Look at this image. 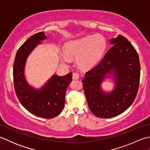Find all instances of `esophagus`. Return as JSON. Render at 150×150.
Here are the masks:
<instances>
[{"label":"esophagus","instance_id":"obj_1","mask_svg":"<svg viewBox=\"0 0 150 150\" xmlns=\"http://www.w3.org/2000/svg\"><path fill=\"white\" fill-rule=\"evenodd\" d=\"M79 78H80V75H79V73H73V79H74V80H77V79H79Z\"/></svg>","mask_w":150,"mask_h":150}]
</instances>
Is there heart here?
I'll return each mask as SVG.
<instances>
[{"label": "heart", "mask_w": 150, "mask_h": 150, "mask_svg": "<svg viewBox=\"0 0 150 150\" xmlns=\"http://www.w3.org/2000/svg\"><path fill=\"white\" fill-rule=\"evenodd\" d=\"M106 40L100 34L90 35L69 41L64 46L65 55L71 59H77L79 66L82 68H91L99 62L106 48ZM65 61L68 59L63 56Z\"/></svg>", "instance_id": "1"}]
</instances>
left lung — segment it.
Listing matches in <instances>:
<instances>
[{
	"mask_svg": "<svg viewBox=\"0 0 150 150\" xmlns=\"http://www.w3.org/2000/svg\"><path fill=\"white\" fill-rule=\"evenodd\" d=\"M110 44L112 47L82 80L91 111L104 119L119 115L132 104L138 91L141 72L138 53L126 38L119 35L110 39ZM108 78L113 81L114 87L105 91L101 84Z\"/></svg>",
	"mask_w": 150,
	"mask_h": 150,
	"instance_id": "8db88e82",
	"label": "left lung"
}]
</instances>
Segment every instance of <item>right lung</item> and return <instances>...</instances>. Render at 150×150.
I'll return each mask as SVG.
<instances>
[{"instance_id":"1","label":"right lung","mask_w":150,"mask_h":150,"mask_svg":"<svg viewBox=\"0 0 150 150\" xmlns=\"http://www.w3.org/2000/svg\"><path fill=\"white\" fill-rule=\"evenodd\" d=\"M46 39L47 37L42 31L30 37L22 44L16 54L13 73L15 93L22 106L35 115L51 119L63 110L72 73L64 76L53 74L39 88L28 83L25 76L27 59L35 47L42 44L41 41Z\"/></svg>"}]
</instances>
